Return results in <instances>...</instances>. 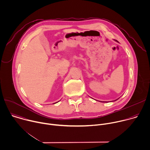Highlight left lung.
I'll return each instance as SVG.
<instances>
[{"label": "left lung", "instance_id": "8db88e82", "mask_svg": "<svg viewBox=\"0 0 150 150\" xmlns=\"http://www.w3.org/2000/svg\"><path fill=\"white\" fill-rule=\"evenodd\" d=\"M119 99V98H118ZM117 99H116V100H117ZM116 100H115V101H116ZM102 103H107V102H104V101H103V102H102Z\"/></svg>", "mask_w": 150, "mask_h": 150}]
</instances>
